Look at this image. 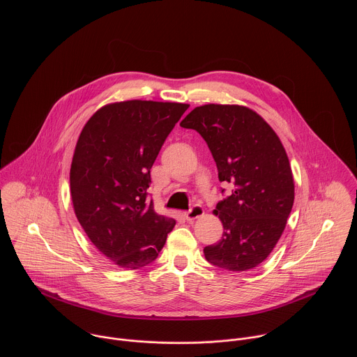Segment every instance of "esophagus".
Listing matches in <instances>:
<instances>
[{"label":"esophagus","mask_w":357,"mask_h":357,"mask_svg":"<svg viewBox=\"0 0 357 357\" xmlns=\"http://www.w3.org/2000/svg\"><path fill=\"white\" fill-rule=\"evenodd\" d=\"M204 214V210L202 206H194L192 208H190L188 211H185V213H184V215H185V218H187L188 221H194V220H197V218L202 217Z\"/></svg>","instance_id":"esophagus-1"}]
</instances>
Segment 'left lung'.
Here are the masks:
<instances>
[{"label": "left lung", "mask_w": 357, "mask_h": 357, "mask_svg": "<svg viewBox=\"0 0 357 357\" xmlns=\"http://www.w3.org/2000/svg\"><path fill=\"white\" fill-rule=\"evenodd\" d=\"M180 126L204 137L218 180L234 187L213 211L224 232L204 248L206 259L227 271L253 269L276 246L294 204V178L280 139L255 111L236 104L197 107Z\"/></svg>", "instance_id": "8db88e82"}]
</instances>
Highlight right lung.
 I'll use <instances>...</instances> for the list:
<instances>
[{
  "instance_id": "1",
  "label": "right lung",
  "mask_w": 357,
  "mask_h": 357,
  "mask_svg": "<svg viewBox=\"0 0 357 357\" xmlns=\"http://www.w3.org/2000/svg\"><path fill=\"white\" fill-rule=\"evenodd\" d=\"M190 104L128 100L98 109L85 123L70 169L75 215L96 249L125 269L158 257L176 220L149 204L150 170Z\"/></svg>"
}]
</instances>
